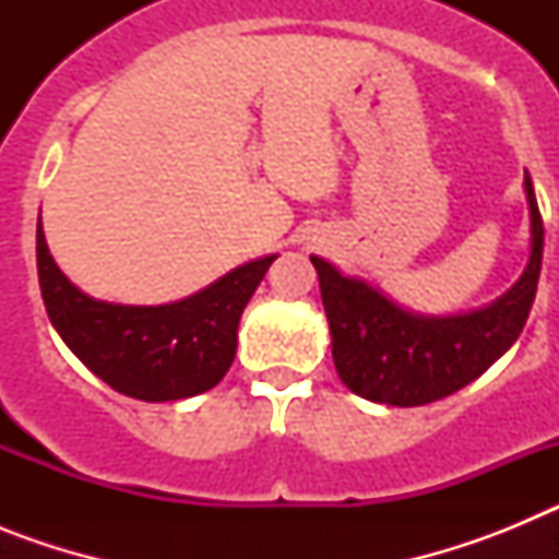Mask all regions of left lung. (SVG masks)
I'll list each match as a JSON object with an SVG mask.
<instances>
[{"label": "left lung", "mask_w": 559, "mask_h": 559, "mask_svg": "<svg viewBox=\"0 0 559 559\" xmlns=\"http://www.w3.org/2000/svg\"><path fill=\"white\" fill-rule=\"evenodd\" d=\"M523 187L532 218L530 263L507 294L471 313H412L364 280L310 257L333 335L335 369L349 392L386 406H426L467 386L515 344L530 319L543 263V218L530 173Z\"/></svg>", "instance_id": "left-lung-1"}]
</instances>
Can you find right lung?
Here are the masks:
<instances>
[{"mask_svg": "<svg viewBox=\"0 0 559 559\" xmlns=\"http://www.w3.org/2000/svg\"><path fill=\"white\" fill-rule=\"evenodd\" d=\"M38 283L49 322L114 392L145 403L218 386L237 353V324L276 254L237 265L218 283L170 305H114L69 283L36 229Z\"/></svg>", "mask_w": 559, "mask_h": 559, "instance_id": "right-lung-1", "label": "right lung"}]
</instances>
